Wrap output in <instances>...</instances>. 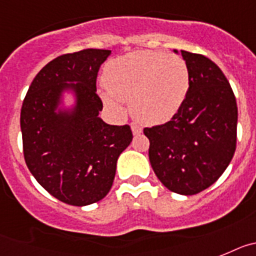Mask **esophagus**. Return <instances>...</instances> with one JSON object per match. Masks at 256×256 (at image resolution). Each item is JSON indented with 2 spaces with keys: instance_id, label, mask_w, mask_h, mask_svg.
<instances>
[{
  "instance_id": "1",
  "label": "esophagus",
  "mask_w": 256,
  "mask_h": 256,
  "mask_svg": "<svg viewBox=\"0 0 256 256\" xmlns=\"http://www.w3.org/2000/svg\"><path fill=\"white\" fill-rule=\"evenodd\" d=\"M131 131H132V134L134 135H140L142 132H143V128H142L140 126L132 124V125H131Z\"/></svg>"
}]
</instances>
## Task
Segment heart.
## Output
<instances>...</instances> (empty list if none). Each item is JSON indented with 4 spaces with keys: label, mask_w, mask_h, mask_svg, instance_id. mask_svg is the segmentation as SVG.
Here are the masks:
<instances>
[{
    "label": "heart",
    "mask_w": 256,
    "mask_h": 256,
    "mask_svg": "<svg viewBox=\"0 0 256 256\" xmlns=\"http://www.w3.org/2000/svg\"><path fill=\"white\" fill-rule=\"evenodd\" d=\"M104 103L120 110L128 102L138 121L161 125L170 121L186 102L190 88L188 64L178 55L150 50L132 51L106 63Z\"/></svg>",
    "instance_id": "obj_1"
}]
</instances>
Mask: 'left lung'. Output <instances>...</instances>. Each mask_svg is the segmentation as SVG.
<instances>
[{
	"label": "left lung",
	"instance_id": "8db88e82",
	"mask_svg": "<svg viewBox=\"0 0 256 256\" xmlns=\"http://www.w3.org/2000/svg\"><path fill=\"white\" fill-rule=\"evenodd\" d=\"M180 52L190 73L188 96L171 121L146 128L144 135L160 182L171 192L192 196L214 184L232 161L238 110L220 68L204 55Z\"/></svg>",
	"mask_w": 256,
	"mask_h": 256
}]
</instances>
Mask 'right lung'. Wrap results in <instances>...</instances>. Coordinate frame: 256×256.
Returning a JSON list of instances; mask_svg holds the SVG:
<instances>
[{
	"label": "right lung",
	"instance_id": "right-lung-1",
	"mask_svg": "<svg viewBox=\"0 0 256 256\" xmlns=\"http://www.w3.org/2000/svg\"><path fill=\"white\" fill-rule=\"evenodd\" d=\"M110 50L86 48L55 58L34 77L20 112L23 153L36 180L59 201L86 206L112 188L120 154L130 146L128 125H108L99 117V68ZM72 92L75 104L62 106Z\"/></svg>",
	"mask_w": 256,
	"mask_h": 256
}]
</instances>
